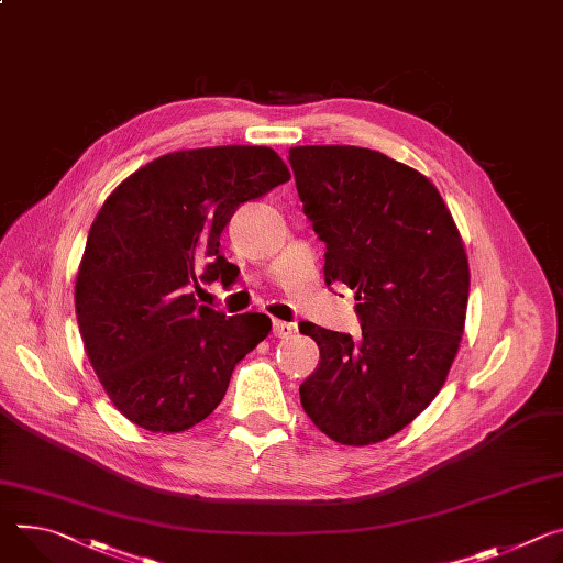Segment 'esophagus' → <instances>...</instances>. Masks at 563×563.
I'll return each instance as SVG.
<instances>
[{"instance_id":"esophagus-1","label":"esophagus","mask_w":563,"mask_h":563,"mask_svg":"<svg viewBox=\"0 0 563 563\" xmlns=\"http://www.w3.org/2000/svg\"><path fill=\"white\" fill-rule=\"evenodd\" d=\"M296 332V325L294 323H287V321H274V334L280 336V339H287Z\"/></svg>"}]
</instances>
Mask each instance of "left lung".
<instances>
[{
    "instance_id": "left-lung-1",
    "label": "left lung",
    "mask_w": 563,
    "mask_h": 563,
    "mask_svg": "<svg viewBox=\"0 0 563 563\" xmlns=\"http://www.w3.org/2000/svg\"><path fill=\"white\" fill-rule=\"evenodd\" d=\"M302 213L325 242V283L354 289L362 336L302 323L321 364L298 388L334 442L366 446L411 424L446 382L465 332L470 261L438 188L356 145H296Z\"/></svg>"
}]
</instances>
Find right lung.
Here are the masks:
<instances>
[{"label":"right lung","mask_w":563,"mask_h":563,"mask_svg":"<svg viewBox=\"0 0 563 563\" xmlns=\"http://www.w3.org/2000/svg\"><path fill=\"white\" fill-rule=\"evenodd\" d=\"M289 179L265 145L179 150L134 170L100 207L76 319L100 386L136 427L179 433L207 420L235 364L269 334L267 314L227 317L190 289L231 276L220 253L231 216Z\"/></svg>","instance_id":"add662e5"}]
</instances>
